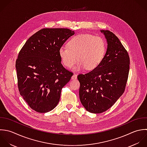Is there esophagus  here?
I'll return each mask as SVG.
<instances>
[{"label":"esophagus","instance_id":"34e87169","mask_svg":"<svg viewBox=\"0 0 147 147\" xmlns=\"http://www.w3.org/2000/svg\"><path fill=\"white\" fill-rule=\"evenodd\" d=\"M77 75L76 74H74L72 77H71V79L72 80H76L77 79Z\"/></svg>","mask_w":147,"mask_h":147}]
</instances>
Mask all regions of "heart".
I'll return each instance as SVG.
<instances>
[{"instance_id": "obj_1", "label": "heart", "mask_w": 147, "mask_h": 147, "mask_svg": "<svg viewBox=\"0 0 147 147\" xmlns=\"http://www.w3.org/2000/svg\"><path fill=\"white\" fill-rule=\"evenodd\" d=\"M106 51L107 44L102 38L82 34L72 37L67 47H61L58 53L62 63L67 68L72 67L78 60L75 70L85 68L91 71L101 64Z\"/></svg>"}]
</instances>
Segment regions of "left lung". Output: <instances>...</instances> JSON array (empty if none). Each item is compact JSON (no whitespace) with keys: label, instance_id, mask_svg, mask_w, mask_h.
I'll list each match as a JSON object with an SVG mask.
<instances>
[{"label":"left lung","instance_id":"left-lung-1","mask_svg":"<svg viewBox=\"0 0 147 147\" xmlns=\"http://www.w3.org/2000/svg\"><path fill=\"white\" fill-rule=\"evenodd\" d=\"M107 49L101 64L77 78L80 99L86 110L101 113L112 107L123 94L129 70V57L119 39L109 30H101Z\"/></svg>","mask_w":147,"mask_h":147}]
</instances>
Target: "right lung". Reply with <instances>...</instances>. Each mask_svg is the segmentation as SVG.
Here are the masks:
<instances>
[{
	"label": "right lung",
	"mask_w": 147,
	"mask_h": 147,
	"mask_svg": "<svg viewBox=\"0 0 147 147\" xmlns=\"http://www.w3.org/2000/svg\"><path fill=\"white\" fill-rule=\"evenodd\" d=\"M74 34L67 28H43L28 38L18 54L15 67L19 93L37 112L56 107L62 88L73 75L62 65L58 51Z\"/></svg>",
	"instance_id": "right-lung-1"
}]
</instances>
